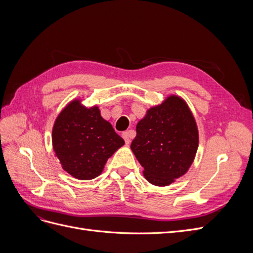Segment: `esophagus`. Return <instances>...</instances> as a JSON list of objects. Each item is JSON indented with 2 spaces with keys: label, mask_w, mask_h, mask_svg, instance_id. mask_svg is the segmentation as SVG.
<instances>
[{
  "label": "esophagus",
  "mask_w": 253,
  "mask_h": 253,
  "mask_svg": "<svg viewBox=\"0 0 253 253\" xmlns=\"http://www.w3.org/2000/svg\"><path fill=\"white\" fill-rule=\"evenodd\" d=\"M133 134H134V131H132V129H129V131H127V132L122 133V137H124V139H125L126 144H128L129 142H131V136Z\"/></svg>",
  "instance_id": "34e87169"
}]
</instances>
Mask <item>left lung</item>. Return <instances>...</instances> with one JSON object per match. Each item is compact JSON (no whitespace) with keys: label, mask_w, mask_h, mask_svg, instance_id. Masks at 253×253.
<instances>
[{"label":"left lung","mask_w":253,"mask_h":253,"mask_svg":"<svg viewBox=\"0 0 253 253\" xmlns=\"http://www.w3.org/2000/svg\"><path fill=\"white\" fill-rule=\"evenodd\" d=\"M131 149L143 167L147 180L168 186L185 174L198 147V131L192 113L181 98L170 96L148 111L136 126Z\"/></svg>","instance_id":"1"}]
</instances>
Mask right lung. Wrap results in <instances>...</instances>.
<instances>
[{
	"mask_svg": "<svg viewBox=\"0 0 253 253\" xmlns=\"http://www.w3.org/2000/svg\"><path fill=\"white\" fill-rule=\"evenodd\" d=\"M125 140L100 111L75 100L60 113L52 128V147L63 169L75 178L87 180L100 175L105 163Z\"/></svg>",
	"mask_w": 253,
	"mask_h": 253,
	"instance_id": "1",
	"label": "right lung"
}]
</instances>
